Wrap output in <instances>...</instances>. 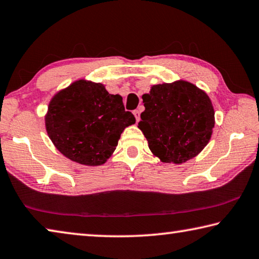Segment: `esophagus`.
Listing matches in <instances>:
<instances>
[{"label":"esophagus","mask_w":259,"mask_h":259,"mask_svg":"<svg viewBox=\"0 0 259 259\" xmlns=\"http://www.w3.org/2000/svg\"><path fill=\"white\" fill-rule=\"evenodd\" d=\"M134 115H135V117H136V120L139 121V119H140V112L138 111V109H135V111H134Z\"/></svg>","instance_id":"obj_1"}]
</instances>
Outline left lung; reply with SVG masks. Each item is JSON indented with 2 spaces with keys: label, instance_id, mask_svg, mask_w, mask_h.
<instances>
[{
  "label": "left lung",
  "instance_id": "1",
  "mask_svg": "<svg viewBox=\"0 0 259 259\" xmlns=\"http://www.w3.org/2000/svg\"><path fill=\"white\" fill-rule=\"evenodd\" d=\"M145 111L138 128L153 155L164 163L182 164L208 145L214 126L209 96L191 82L178 80L151 87L143 95Z\"/></svg>",
  "mask_w": 259,
  "mask_h": 259
}]
</instances>
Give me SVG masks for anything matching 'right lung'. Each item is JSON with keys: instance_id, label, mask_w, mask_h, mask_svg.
<instances>
[{"instance_id": "1", "label": "right lung", "mask_w": 259, "mask_h": 259, "mask_svg": "<svg viewBox=\"0 0 259 259\" xmlns=\"http://www.w3.org/2000/svg\"><path fill=\"white\" fill-rule=\"evenodd\" d=\"M45 121L48 136L61 154L96 166L112 156L121 134L136 119L124 109L120 95L82 78L52 97Z\"/></svg>"}]
</instances>
